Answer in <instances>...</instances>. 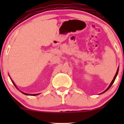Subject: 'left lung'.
<instances>
[{
	"instance_id": "1",
	"label": "left lung",
	"mask_w": 124,
	"mask_h": 124,
	"mask_svg": "<svg viewBox=\"0 0 124 124\" xmlns=\"http://www.w3.org/2000/svg\"><path fill=\"white\" fill-rule=\"evenodd\" d=\"M118 70H119V67H118V69H117V70H116V75H115V76H114V79H112V82H111L110 85H109V86H108V88H107V89L106 90H105V91H104V92H103V93H101V94H103V93H105V92H107V90H108V89H109V88H110V87H111V86H112V84H113V83H114V81H115V80H116V76H117V75H118Z\"/></svg>"
}]
</instances>
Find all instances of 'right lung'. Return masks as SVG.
<instances>
[{
  "mask_svg": "<svg viewBox=\"0 0 124 124\" xmlns=\"http://www.w3.org/2000/svg\"><path fill=\"white\" fill-rule=\"evenodd\" d=\"M10 79H11V78H10ZM11 80H12V83H13V85H15V86L17 88V89H18V88H17V87L16 86V85H15V83H14V82L13 81L12 79H11ZM20 92H21V93H22L23 94H25V95H27V96H37V95H38V94H39H39H28V93H24V92H21V91H20Z\"/></svg>",
  "mask_w": 124,
  "mask_h": 124,
  "instance_id": "obj_1",
  "label": "right lung"
}]
</instances>
